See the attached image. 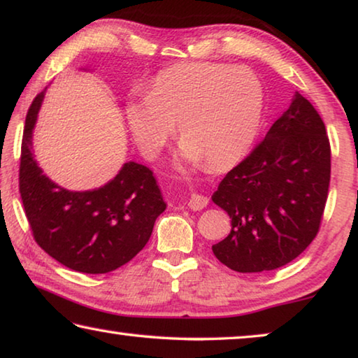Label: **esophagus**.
<instances>
[{
	"instance_id": "1",
	"label": "esophagus",
	"mask_w": 358,
	"mask_h": 358,
	"mask_svg": "<svg viewBox=\"0 0 358 358\" xmlns=\"http://www.w3.org/2000/svg\"><path fill=\"white\" fill-rule=\"evenodd\" d=\"M208 203H210V200H208V196L200 195V194H192L190 198H189V203H187V205H189L190 210L200 211V210H203V208H206Z\"/></svg>"
}]
</instances>
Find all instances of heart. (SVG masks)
Here are the masks:
<instances>
[{"mask_svg": "<svg viewBox=\"0 0 358 358\" xmlns=\"http://www.w3.org/2000/svg\"><path fill=\"white\" fill-rule=\"evenodd\" d=\"M131 133L147 158H157L178 134L180 158L221 171L238 163L262 120V87L248 69L187 62L160 71L147 97L126 107Z\"/></svg>", "mask_w": 358, "mask_h": 358, "instance_id": "heart-1", "label": "heart"}]
</instances>
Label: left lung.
Wrapping results in <instances>:
<instances>
[{"instance_id": "1", "label": "left lung", "mask_w": 358, "mask_h": 358, "mask_svg": "<svg viewBox=\"0 0 358 358\" xmlns=\"http://www.w3.org/2000/svg\"><path fill=\"white\" fill-rule=\"evenodd\" d=\"M331 174L325 123L296 92L248 157L219 184L213 201L232 219V230L213 245L235 272L273 271L296 259L320 229Z\"/></svg>"}]
</instances>
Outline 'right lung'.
I'll use <instances>...</instances> for the list:
<instances>
[{
    "label": "right lung",
    "instance_id": "add662e5",
    "mask_svg": "<svg viewBox=\"0 0 358 358\" xmlns=\"http://www.w3.org/2000/svg\"><path fill=\"white\" fill-rule=\"evenodd\" d=\"M45 91L33 99L22 137L19 192L33 238L62 266L107 273L147 245L155 219L166 210L153 173L129 162L96 190L70 192L43 174L31 134Z\"/></svg>",
    "mask_w": 358,
    "mask_h": 358
}]
</instances>
